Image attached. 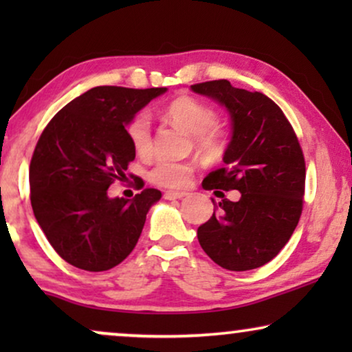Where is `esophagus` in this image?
I'll use <instances>...</instances> for the list:
<instances>
[{
  "instance_id": "34e87169",
  "label": "esophagus",
  "mask_w": 352,
  "mask_h": 352,
  "mask_svg": "<svg viewBox=\"0 0 352 352\" xmlns=\"http://www.w3.org/2000/svg\"><path fill=\"white\" fill-rule=\"evenodd\" d=\"M187 194L186 192H175V190H166L163 197H165L166 200H176V199H184Z\"/></svg>"
}]
</instances>
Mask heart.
Masks as SVG:
<instances>
[{
    "label": "heart",
    "mask_w": 352,
    "mask_h": 352,
    "mask_svg": "<svg viewBox=\"0 0 352 352\" xmlns=\"http://www.w3.org/2000/svg\"><path fill=\"white\" fill-rule=\"evenodd\" d=\"M168 118L189 136H195V144L200 151L214 153L223 148V133L216 129L218 113L208 105L189 96L173 100L166 109ZM129 142L138 155L146 157L152 151L151 117L147 112H139L126 126ZM194 175V166L186 162L160 160L151 171V179L165 187L181 189L186 187Z\"/></svg>",
    "instance_id": "obj_1"
}]
</instances>
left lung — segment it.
<instances>
[{
  "mask_svg": "<svg viewBox=\"0 0 352 352\" xmlns=\"http://www.w3.org/2000/svg\"><path fill=\"white\" fill-rule=\"evenodd\" d=\"M197 94L224 105L230 141L224 168L211 171L205 190H239L223 199L211 218L197 229L204 252L221 267L250 271L276 258L300 221L305 195V157L280 107L263 93L234 88L228 80L192 85Z\"/></svg>",
  "mask_w": 352,
  "mask_h": 352,
  "instance_id": "8db88e82",
  "label": "left lung"
}]
</instances>
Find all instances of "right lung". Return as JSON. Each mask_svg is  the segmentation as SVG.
<instances>
[{
	"mask_svg": "<svg viewBox=\"0 0 352 352\" xmlns=\"http://www.w3.org/2000/svg\"><path fill=\"white\" fill-rule=\"evenodd\" d=\"M163 93L166 88L98 86L60 109L38 139L30 162L33 214L72 266L100 272L122 263L162 199L148 187L134 199H110L107 189L136 157L128 123Z\"/></svg>",
	"mask_w": 352,
	"mask_h": 352,
	"instance_id": "right-lung-1",
	"label": "right lung"
}]
</instances>
